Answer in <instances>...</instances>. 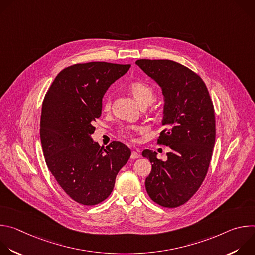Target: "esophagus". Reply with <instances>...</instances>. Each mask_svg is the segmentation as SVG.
I'll use <instances>...</instances> for the list:
<instances>
[{
  "mask_svg": "<svg viewBox=\"0 0 255 255\" xmlns=\"http://www.w3.org/2000/svg\"><path fill=\"white\" fill-rule=\"evenodd\" d=\"M139 157H140V154L137 151H132V153H131V158L132 159H136V158H139Z\"/></svg>",
  "mask_w": 255,
  "mask_h": 255,
  "instance_id": "obj_1",
  "label": "esophagus"
}]
</instances>
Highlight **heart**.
Masks as SVG:
<instances>
[{
	"mask_svg": "<svg viewBox=\"0 0 255 255\" xmlns=\"http://www.w3.org/2000/svg\"><path fill=\"white\" fill-rule=\"evenodd\" d=\"M128 90H129L130 94L133 96V98L135 99V101L140 106H148L154 100V90L147 83L140 82V81L132 82L131 84H129ZM109 108H110V103H109L108 101H105L104 109L105 110H108ZM120 134L122 136L128 137L130 135V129L122 128L120 130Z\"/></svg>",
	"mask_w": 255,
	"mask_h": 255,
	"instance_id": "heart-1",
	"label": "heart"
}]
</instances>
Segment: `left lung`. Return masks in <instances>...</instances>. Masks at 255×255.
Wrapping results in <instances>:
<instances>
[{
	"instance_id": "8db88e82",
	"label": "left lung",
	"mask_w": 255,
	"mask_h": 255,
	"mask_svg": "<svg viewBox=\"0 0 255 255\" xmlns=\"http://www.w3.org/2000/svg\"><path fill=\"white\" fill-rule=\"evenodd\" d=\"M135 63L161 89L166 129L158 143L170 148L166 160L148 149L142 152L152 165L145 188L156 204L175 208L193 197L207 174L216 137L214 106L203 80L183 64L168 59Z\"/></svg>"
}]
</instances>
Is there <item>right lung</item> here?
<instances>
[{"label":"right lung","mask_w":255,"mask_h":255,"mask_svg":"<svg viewBox=\"0 0 255 255\" xmlns=\"http://www.w3.org/2000/svg\"><path fill=\"white\" fill-rule=\"evenodd\" d=\"M130 64L104 61L68 66L47 91L40 119V139L48 169L76 202L93 206L112 193L130 149L113 141L106 148L92 138L102 114V99Z\"/></svg>","instance_id":"obj_1"}]
</instances>
